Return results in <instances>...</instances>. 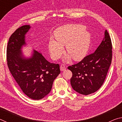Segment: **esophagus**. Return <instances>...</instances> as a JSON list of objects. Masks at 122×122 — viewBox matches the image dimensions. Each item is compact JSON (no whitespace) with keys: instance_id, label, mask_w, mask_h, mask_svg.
<instances>
[{"instance_id":"obj_1","label":"esophagus","mask_w":122,"mask_h":122,"mask_svg":"<svg viewBox=\"0 0 122 122\" xmlns=\"http://www.w3.org/2000/svg\"><path fill=\"white\" fill-rule=\"evenodd\" d=\"M66 69V68L65 67V66L64 65H61L60 66V71H65Z\"/></svg>"}]
</instances>
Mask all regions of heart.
Masks as SVG:
<instances>
[{
	"label": "heart",
	"mask_w": 122,
	"mask_h": 122,
	"mask_svg": "<svg viewBox=\"0 0 122 122\" xmlns=\"http://www.w3.org/2000/svg\"><path fill=\"white\" fill-rule=\"evenodd\" d=\"M54 34L57 41L51 38L48 42V50L52 59L56 60L61 56L65 45L68 54L63 57V61L69 62L71 57L74 60L80 61L86 56L90 46L91 36L84 26L67 25L57 28Z\"/></svg>",
	"instance_id": "b5f03b06"
}]
</instances>
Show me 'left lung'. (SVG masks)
I'll return each instance as SVG.
<instances>
[{"label": "left lung", "mask_w": 122, "mask_h": 122, "mask_svg": "<svg viewBox=\"0 0 122 122\" xmlns=\"http://www.w3.org/2000/svg\"><path fill=\"white\" fill-rule=\"evenodd\" d=\"M111 60L112 44L106 30L102 41L94 53L68 67L73 73L71 83L73 89L84 95L96 92L104 82Z\"/></svg>", "instance_id": "1"}]
</instances>
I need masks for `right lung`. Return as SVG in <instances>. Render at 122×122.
<instances>
[{
  "label": "right lung",
  "mask_w": 122,
  "mask_h": 122,
  "mask_svg": "<svg viewBox=\"0 0 122 122\" xmlns=\"http://www.w3.org/2000/svg\"><path fill=\"white\" fill-rule=\"evenodd\" d=\"M30 27L22 26L10 36L7 47V66L24 93L39 100L50 92L60 70L59 65L49 62L37 51H33L30 57L25 56L22 48L26 46V34Z\"/></svg>",
  "instance_id": "add662e5"
}]
</instances>
